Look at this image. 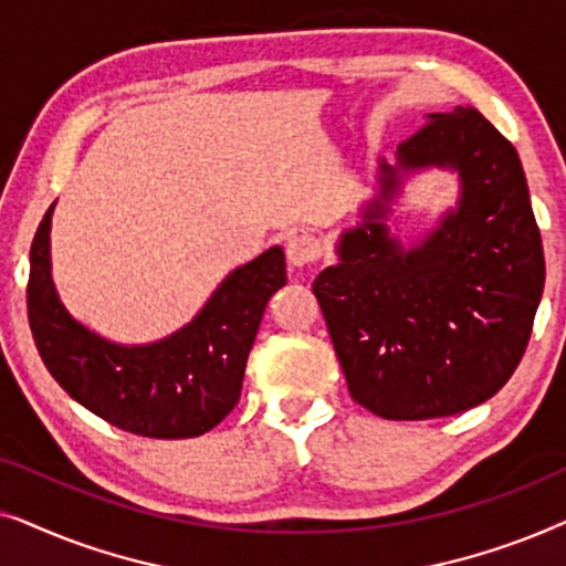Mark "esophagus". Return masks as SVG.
Here are the masks:
<instances>
[{
	"label": "esophagus",
	"mask_w": 566,
	"mask_h": 566,
	"mask_svg": "<svg viewBox=\"0 0 566 566\" xmlns=\"http://www.w3.org/2000/svg\"><path fill=\"white\" fill-rule=\"evenodd\" d=\"M285 254H289V262L296 268H304V265H312L322 258V244L319 239L306 234V231H301V234H293L289 239V244H285Z\"/></svg>",
	"instance_id": "34e87169"
}]
</instances>
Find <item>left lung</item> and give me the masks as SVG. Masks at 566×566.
Listing matches in <instances>:
<instances>
[{
    "label": "left lung",
    "mask_w": 566,
    "mask_h": 566,
    "mask_svg": "<svg viewBox=\"0 0 566 566\" xmlns=\"http://www.w3.org/2000/svg\"><path fill=\"white\" fill-rule=\"evenodd\" d=\"M381 165V196L312 285L350 397L384 420L451 417L494 397L528 347L544 247L515 146L474 107L432 113ZM453 166L460 208L405 253L381 218L399 168Z\"/></svg>",
    "instance_id": "obj_1"
}]
</instances>
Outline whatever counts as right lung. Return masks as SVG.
Returning <instances> with one entry per match:
<instances>
[{"mask_svg":"<svg viewBox=\"0 0 566 566\" xmlns=\"http://www.w3.org/2000/svg\"><path fill=\"white\" fill-rule=\"evenodd\" d=\"M45 211L30 247L28 322L35 347L69 397L144 438H196L234 409L270 296L285 285L273 247L223 281L188 327L154 345L123 347L74 322L51 281Z\"/></svg>","mask_w":566,"mask_h":566,"instance_id":"1","label":"right lung"}]
</instances>
